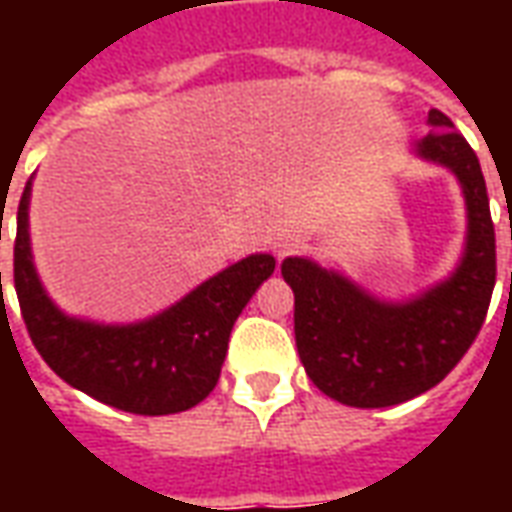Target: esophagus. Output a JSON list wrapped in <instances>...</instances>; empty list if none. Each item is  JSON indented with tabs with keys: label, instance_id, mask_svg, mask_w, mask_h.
Masks as SVG:
<instances>
[{
	"label": "esophagus",
	"instance_id": "esophagus-1",
	"mask_svg": "<svg viewBox=\"0 0 512 512\" xmlns=\"http://www.w3.org/2000/svg\"><path fill=\"white\" fill-rule=\"evenodd\" d=\"M290 252H293V241H288V238H279L277 244H274V255H277L279 260L285 255H290Z\"/></svg>",
	"mask_w": 512,
	"mask_h": 512
}]
</instances>
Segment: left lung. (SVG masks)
Listing matches in <instances>:
<instances>
[{"label":"left lung","mask_w":512,"mask_h":512,"mask_svg":"<svg viewBox=\"0 0 512 512\" xmlns=\"http://www.w3.org/2000/svg\"><path fill=\"white\" fill-rule=\"evenodd\" d=\"M428 126L411 153L450 169L466 202V244L450 277L406 301H384L310 257L282 260L301 365L343 406H397L433 389L469 351L491 304L496 244L483 169L450 117L430 109Z\"/></svg>","instance_id":"obj_1"}]
</instances>
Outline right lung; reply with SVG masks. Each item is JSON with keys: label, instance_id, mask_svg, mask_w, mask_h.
I'll list each match as a JSON object with an SVG mask.
<instances>
[{"label": "right lung", "instance_id": "right-lung-1", "mask_svg": "<svg viewBox=\"0 0 512 512\" xmlns=\"http://www.w3.org/2000/svg\"><path fill=\"white\" fill-rule=\"evenodd\" d=\"M29 194L32 180L18 202L13 282L27 332L46 365L84 395L145 417L178 414L211 395L233 323L274 274L277 260L266 252L244 257L145 321L73 318L51 301L38 277L29 244Z\"/></svg>", "mask_w": 512, "mask_h": 512}]
</instances>
